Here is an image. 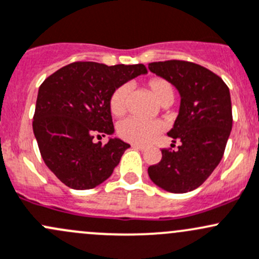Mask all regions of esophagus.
I'll list each match as a JSON object with an SVG mask.
<instances>
[{
  "label": "esophagus",
  "instance_id": "obj_1",
  "mask_svg": "<svg viewBox=\"0 0 259 259\" xmlns=\"http://www.w3.org/2000/svg\"><path fill=\"white\" fill-rule=\"evenodd\" d=\"M132 148L138 149V150H145V146L139 145V144H132Z\"/></svg>",
  "mask_w": 259,
  "mask_h": 259
}]
</instances>
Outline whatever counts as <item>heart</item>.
<instances>
[{"mask_svg":"<svg viewBox=\"0 0 259 259\" xmlns=\"http://www.w3.org/2000/svg\"><path fill=\"white\" fill-rule=\"evenodd\" d=\"M145 88L155 100L162 107L170 105L174 99V88L168 80L161 77H151L145 81ZM129 87L120 85L115 89L109 99V110L111 115L120 118L126 111ZM164 126L160 121H143L138 119H125L116 127V133L122 140L133 144H146L162 132Z\"/></svg>","mask_w":259,"mask_h":259,"instance_id":"heart-1","label":"heart"}]
</instances>
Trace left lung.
I'll list each match as a JSON object with an SVG mask.
<instances>
[{
	"label": "left lung",
	"instance_id": "8db88e82",
	"mask_svg": "<svg viewBox=\"0 0 259 259\" xmlns=\"http://www.w3.org/2000/svg\"><path fill=\"white\" fill-rule=\"evenodd\" d=\"M181 95L179 115L168 137L179 150L162 149V159L149 166L151 181L165 191L184 194L203 184L221 161L232 129L230 89L217 74L186 61L149 63Z\"/></svg>",
	"mask_w": 259,
	"mask_h": 259
}]
</instances>
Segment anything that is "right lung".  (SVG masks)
<instances>
[{"instance_id":"add662e5","label":"right lung","mask_w":259,"mask_h":259,"mask_svg":"<svg viewBox=\"0 0 259 259\" xmlns=\"http://www.w3.org/2000/svg\"><path fill=\"white\" fill-rule=\"evenodd\" d=\"M146 72L144 64L73 62L40 84L33 133L43 161L65 186L94 189L113 174L130 145L116 138L104 145L93 139L114 133L111 93Z\"/></svg>"}]
</instances>
